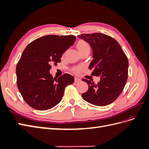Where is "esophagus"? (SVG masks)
Returning a JSON list of instances; mask_svg holds the SVG:
<instances>
[{"label":"esophagus","instance_id":"1","mask_svg":"<svg viewBox=\"0 0 149 149\" xmlns=\"http://www.w3.org/2000/svg\"><path fill=\"white\" fill-rule=\"evenodd\" d=\"M74 81H75L76 83L79 82V81H81V79H79V78H78L75 77V78H74Z\"/></svg>","mask_w":149,"mask_h":149}]
</instances>
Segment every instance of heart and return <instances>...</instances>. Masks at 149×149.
<instances>
[{
	"label": "heart",
	"instance_id": "heart-1",
	"mask_svg": "<svg viewBox=\"0 0 149 149\" xmlns=\"http://www.w3.org/2000/svg\"><path fill=\"white\" fill-rule=\"evenodd\" d=\"M76 48L78 49V51L81 54H83L84 53H89L91 51V46L89 43L84 40H79L76 43ZM83 70V68L81 66L75 67L73 69L74 73L78 74L81 73Z\"/></svg>",
	"mask_w": 149,
	"mask_h": 149
}]
</instances>
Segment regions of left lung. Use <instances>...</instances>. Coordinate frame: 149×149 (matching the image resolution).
Here are the masks:
<instances>
[{"label": "left lung", "mask_w": 149, "mask_h": 149, "mask_svg": "<svg viewBox=\"0 0 149 149\" xmlns=\"http://www.w3.org/2000/svg\"><path fill=\"white\" fill-rule=\"evenodd\" d=\"M93 51L89 66L91 75L101 76L97 84L87 79L88 90L82 94L83 100L93 105L104 106L114 102L123 92L128 78L129 61L119 43L110 36L101 33L81 34Z\"/></svg>", "instance_id": "left-lung-1"}]
</instances>
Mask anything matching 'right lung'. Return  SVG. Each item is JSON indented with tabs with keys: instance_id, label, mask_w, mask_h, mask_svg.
I'll list each match as a JSON object with an SVG mask.
<instances>
[{
	"instance_id": "obj_1",
	"label": "right lung",
	"mask_w": 149,
	"mask_h": 149,
	"mask_svg": "<svg viewBox=\"0 0 149 149\" xmlns=\"http://www.w3.org/2000/svg\"><path fill=\"white\" fill-rule=\"evenodd\" d=\"M74 35H49L33 40L25 48L16 67L17 85L26 104L35 109L46 111L56 106L74 77L65 73L53 78L52 65L61 62L63 53L73 45Z\"/></svg>"
}]
</instances>
